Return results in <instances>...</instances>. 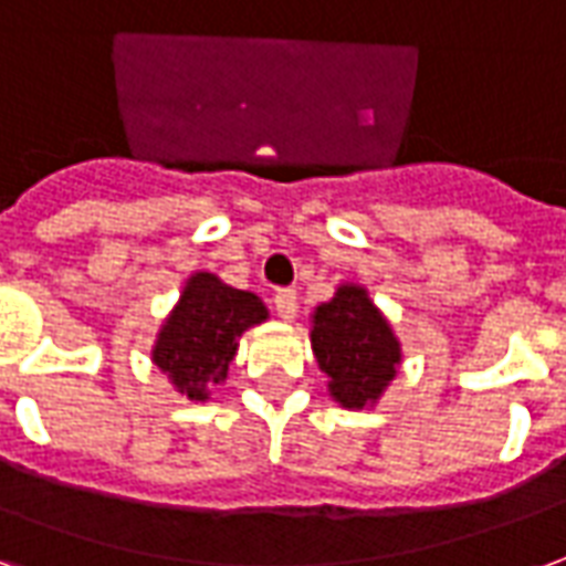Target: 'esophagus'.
<instances>
[{
    "mask_svg": "<svg viewBox=\"0 0 566 566\" xmlns=\"http://www.w3.org/2000/svg\"><path fill=\"white\" fill-rule=\"evenodd\" d=\"M274 311H277L280 319H295V313H298V295H295V289H277L274 292Z\"/></svg>",
    "mask_w": 566,
    "mask_h": 566,
    "instance_id": "1",
    "label": "esophagus"
}]
</instances>
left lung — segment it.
Wrapping results in <instances>:
<instances>
[{
    "mask_svg": "<svg viewBox=\"0 0 566 566\" xmlns=\"http://www.w3.org/2000/svg\"><path fill=\"white\" fill-rule=\"evenodd\" d=\"M311 346L332 398L346 410L374 407L401 365V340L358 283L337 286L313 311Z\"/></svg>",
    "mask_w": 566,
    "mask_h": 566,
    "instance_id": "left-lung-1",
    "label": "left lung"
}]
</instances>
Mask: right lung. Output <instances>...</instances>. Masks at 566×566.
Returning <instances> with one entry per match:
<instances>
[{
    "mask_svg": "<svg viewBox=\"0 0 566 566\" xmlns=\"http://www.w3.org/2000/svg\"><path fill=\"white\" fill-rule=\"evenodd\" d=\"M265 319L268 307L259 295L198 271L156 334L153 365L168 374L171 386L189 401H208L210 386L229 377L241 334Z\"/></svg>",
    "mask_w": 566,
    "mask_h": 566,
    "instance_id": "right-lung-1",
    "label": "right lung"
}]
</instances>
